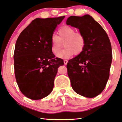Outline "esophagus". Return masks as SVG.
<instances>
[{
    "mask_svg": "<svg viewBox=\"0 0 122 122\" xmlns=\"http://www.w3.org/2000/svg\"><path fill=\"white\" fill-rule=\"evenodd\" d=\"M64 64H65V65H67V62H68V61L67 60H64Z\"/></svg>",
    "mask_w": 122,
    "mask_h": 122,
    "instance_id": "obj_1",
    "label": "esophagus"
}]
</instances>
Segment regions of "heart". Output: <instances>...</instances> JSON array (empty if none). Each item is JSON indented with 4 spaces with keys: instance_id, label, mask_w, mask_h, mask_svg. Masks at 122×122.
Returning a JSON list of instances; mask_svg holds the SVG:
<instances>
[{
    "instance_id": "obj_1",
    "label": "heart",
    "mask_w": 122,
    "mask_h": 122,
    "mask_svg": "<svg viewBox=\"0 0 122 122\" xmlns=\"http://www.w3.org/2000/svg\"><path fill=\"white\" fill-rule=\"evenodd\" d=\"M62 43L65 48L61 51ZM85 45L84 35L68 25L61 27L57 30V36H52L51 38L52 52L60 58H68L74 54L76 55L80 54Z\"/></svg>"
}]
</instances>
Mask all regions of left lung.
I'll return each instance as SVG.
<instances>
[{
  "label": "left lung",
  "mask_w": 122,
  "mask_h": 122,
  "mask_svg": "<svg viewBox=\"0 0 122 122\" xmlns=\"http://www.w3.org/2000/svg\"><path fill=\"white\" fill-rule=\"evenodd\" d=\"M66 24L78 29L86 39L83 51L67 64L71 86L79 95L94 97L103 91L109 78L112 59L110 40L102 26L89 15L71 16Z\"/></svg>",
  "instance_id": "obj_1"
}]
</instances>
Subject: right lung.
I'll list each match as a JSON object with an SVG mask.
<instances>
[{"label":"right lung","instance_id":"right-lung-1","mask_svg":"<svg viewBox=\"0 0 122 122\" xmlns=\"http://www.w3.org/2000/svg\"><path fill=\"white\" fill-rule=\"evenodd\" d=\"M64 18L35 19L18 37L14 53L15 76L20 92L29 98L48 96L57 69L64 65L51 51V38Z\"/></svg>","mask_w":122,"mask_h":122}]
</instances>
